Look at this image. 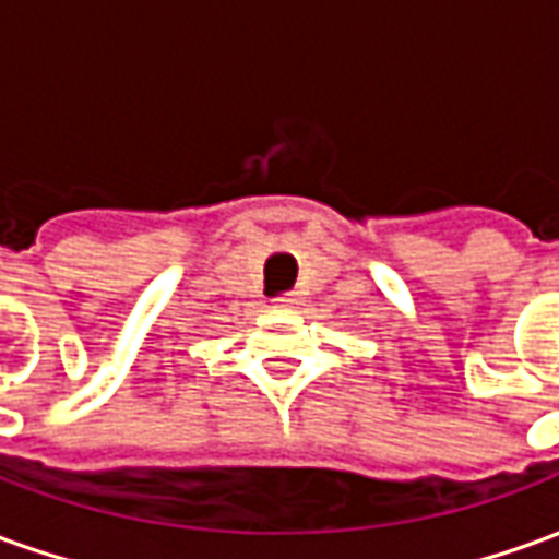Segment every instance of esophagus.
<instances>
[{
	"instance_id": "1",
	"label": "esophagus",
	"mask_w": 559,
	"mask_h": 559,
	"mask_svg": "<svg viewBox=\"0 0 559 559\" xmlns=\"http://www.w3.org/2000/svg\"><path fill=\"white\" fill-rule=\"evenodd\" d=\"M275 302L284 305V308H293V305H299V293H284V296H278Z\"/></svg>"
}]
</instances>
